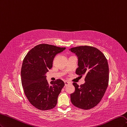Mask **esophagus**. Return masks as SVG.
I'll list each match as a JSON object with an SVG mask.
<instances>
[{"instance_id":"34e87169","label":"esophagus","mask_w":127,"mask_h":127,"mask_svg":"<svg viewBox=\"0 0 127 127\" xmlns=\"http://www.w3.org/2000/svg\"><path fill=\"white\" fill-rule=\"evenodd\" d=\"M64 84H65V86H67V85H68L69 84V83L68 82H67V81H65L64 82Z\"/></svg>"}]
</instances>
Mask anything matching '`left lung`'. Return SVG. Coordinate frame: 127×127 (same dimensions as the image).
<instances>
[{"label":"left lung","mask_w":127,"mask_h":127,"mask_svg":"<svg viewBox=\"0 0 127 127\" xmlns=\"http://www.w3.org/2000/svg\"><path fill=\"white\" fill-rule=\"evenodd\" d=\"M69 51L78 57L76 74L85 75V83L73 85L75 91L71 94V101L75 107L84 110L91 109L102 100L109 83V69L107 59L97 48L90 46L71 48Z\"/></svg>","instance_id":"left-lung-1"}]
</instances>
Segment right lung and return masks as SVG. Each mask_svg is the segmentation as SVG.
Listing matches in <instances>:
<instances>
[{
    "label": "right lung",
    "instance_id": "1",
    "mask_svg": "<svg viewBox=\"0 0 127 127\" xmlns=\"http://www.w3.org/2000/svg\"><path fill=\"white\" fill-rule=\"evenodd\" d=\"M47 44H39L28 52L21 69L24 93L31 104L40 110L54 108L65 85L60 79L48 83L46 73L52 67L55 56L65 50Z\"/></svg>",
    "mask_w": 127,
    "mask_h": 127
}]
</instances>
